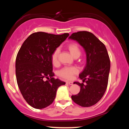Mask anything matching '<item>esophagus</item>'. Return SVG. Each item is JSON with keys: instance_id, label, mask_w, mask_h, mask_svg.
Returning a JSON list of instances; mask_svg holds the SVG:
<instances>
[{"instance_id": "esophagus-1", "label": "esophagus", "mask_w": 129, "mask_h": 129, "mask_svg": "<svg viewBox=\"0 0 129 129\" xmlns=\"http://www.w3.org/2000/svg\"><path fill=\"white\" fill-rule=\"evenodd\" d=\"M67 84H69V85H72L73 84V82H72V81H67Z\"/></svg>"}]
</instances>
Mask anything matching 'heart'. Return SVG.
<instances>
[{
	"instance_id": "obj_1",
	"label": "heart",
	"mask_w": 129,
	"mask_h": 129,
	"mask_svg": "<svg viewBox=\"0 0 129 129\" xmlns=\"http://www.w3.org/2000/svg\"><path fill=\"white\" fill-rule=\"evenodd\" d=\"M67 48L74 58H78L81 54V51L79 45L76 43H72L69 44L67 45ZM59 53V49L56 48L52 54L51 61L54 66H57L59 64V60H58ZM78 72L79 71L78 68L75 67H65L60 70L58 75L60 77L64 79L72 80L73 76L77 75Z\"/></svg>"
}]
</instances>
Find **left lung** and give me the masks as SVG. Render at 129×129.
<instances>
[{
    "label": "left lung",
    "mask_w": 129,
    "mask_h": 129,
    "mask_svg": "<svg viewBox=\"0 0 129 129\" xmlns=\"http://www.w3.org/2000/svg\"><path fill=\"white\" fill-rule=\"evenodd\" d=\"M69 39L76 40L86 53V65L79 77L84 83L75 82L80 86L77 94L72 100L82 107H90L103 97L108 86L110 61L105 45L94 35L88 31H79L71 35Z\"/></svg>",
    "instance_id": "left-lung-1"
}]
</instances>
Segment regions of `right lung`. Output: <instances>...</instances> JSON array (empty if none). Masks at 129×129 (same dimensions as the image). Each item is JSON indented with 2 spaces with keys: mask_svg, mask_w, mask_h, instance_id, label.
<instances>
[{
  "mask_svg": "<svg viewBox=\"0 0 129 129\" xmlns=\"http://www.w3.org/2000/svg\"><path fill=\"white\" fill-rule=\"evenodd\" d=\"M69 34L35 32L21 45L16 58V76L19 88L26 102L35 109L50 105L56 91L65 82L53 77L51 61L53 52ZM45 78L48 80L44 81Z\"/></svg>",
  "mask_w": 129,
  "mask_h": 129,
  "instance_id": "right-lung-1",
  "label": "right lung"
}]
</instances>
